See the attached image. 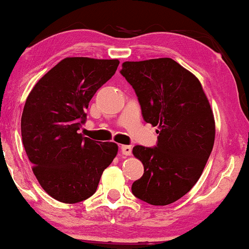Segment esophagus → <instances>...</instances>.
Here are the masks:
<instances>
[{"mask_svg": "<svg viewBox=\"0 0 249 249\" xmlns=\"http://www.w3.org/2000/svg\"><path fill=\"white\" fill-rule=\"evenodd\" d=\"M121 152L124 155H131V147L128 145H122L121 146Z\"/></svg>", "mask_w": 249, "mask_h": 249, "instance_id": "1", "label": "esophagus"}]
</instances>
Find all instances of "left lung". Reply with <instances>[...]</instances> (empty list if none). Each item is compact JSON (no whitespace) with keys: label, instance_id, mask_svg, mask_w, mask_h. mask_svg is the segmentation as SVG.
Returning <instances> with one entry per match:
<instances>
[{"label":"left lung","instance_id":"obj_1","mask_svg":"<svg viewBox=\"0 0 249 249\" xmlns=\"http://www.w3.org/2000/svg\"><path fill=\"white\" fill-rule=\"evenodd\" d=\"M120 72L135 89L144 120L159 128L155 147L132 148L144 165L132 194L151 205H169L198 181L212 152L210 102L196 76L170 57L127 61Z\"/></svg>","mask_w":249,"mask_h":249}]
</instances>
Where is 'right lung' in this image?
Instances as JSON below:
<instances>
[{
  "label": "right lung",
  "instance_id": "1",
  "mask_svg": "<svg viewBox=\"0 0 249 249\" xmlns=\"http://www.w3.org/2000/svg\"><path fill=\"white\" fill-rule=\"evenodd\" d=\"M119 60L66 57L44 74L27 97L21 136L33 172L54 199L74 204L96 192L117 156L115 142H96L78 130L94 94L113 76Z\"/></svg>",
  "mask_w": 249,
  "mask_h": 249
}]
</instances>
